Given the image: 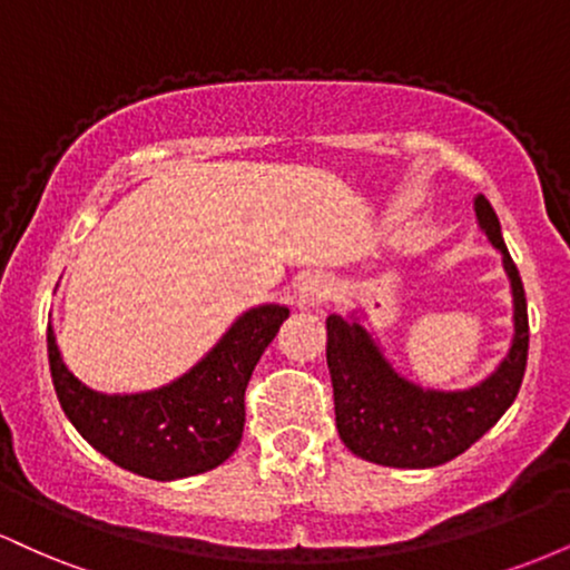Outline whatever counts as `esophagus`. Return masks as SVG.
<instances>
[{
	"mask_svg": "<svg viewBox=\"0 0 570 570\" xmlns=\"http://www.w3.org/2000/svg\"><path fill=\"white\" fill-rule=\"evenodd\" d=\"M332 294L330 278L322 276V273H313V276H305L297 286V305L299 307H313L322 305L326 297Z\"/></svg>",
	"mask_w": 570,
	"mask_h": 570,
	"instance_id": "1",
	"label": "esophagus"
}]
</instances>
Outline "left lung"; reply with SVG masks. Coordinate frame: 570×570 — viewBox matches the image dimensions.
<instances>
[{
  "mask_svg": "<svg viewBox=\"0 0 570 570\" xmlns=\"http://www.w3.org/2000/svg\"><path fill=\"white\" fill-rule=\"evenodd\" d=\"M474 208L482 230L503 254V267L512 278V351L501 367L472 391H423L385 364L381 351L356 322L348 324L343 316L326 318V364L335 389L340 440L364 461L396 469L440 466L472 448L517 399L528 364L525 289L485 195L476 198Z\"/></svg>",
  "mask_w": 570,
  "mask_h": 570,
  "instance_id": "1",
  "label": "left lung"
}]
</instances>
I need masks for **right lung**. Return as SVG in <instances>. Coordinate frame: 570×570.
<instances>
[{
  "instance_id": "right-lung-1",
  "label": "right lung",
  "mask_w": 570,
  "mask_h": 570,
  "mask_svg": "<svg viewBox=\"0 0 570 570\" xmlns=\"http://www.w3.org/2000/svg\"><path fill=\"white\" fill-rule=\"evenodd\" d=\"M289 307L244 313L217 348L185 377L134 396H104L67 370L48 326V358L58 402L101 455L149 480H179L219 466L244 436L246 385Z\"/></svg>"
}]
</instances>
